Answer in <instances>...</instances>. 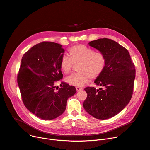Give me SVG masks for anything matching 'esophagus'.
Returning a JSON list of instances; mask_svg holds the SVG:
<instances>
[{
  "instance_id": "1",
  "label": "esophagus",
  "mask_w": 150,
  "mask_h": 150,
  "mask_svg": "<svg viewBox=\"0 0 150 150\" xmlns=\"http://www.w3.org/2000/svg\"><path fill=\"white\" fill-rule=\"evenodd\" d=\"M76 89L77 91H81V90H82V88L81 87H77L76 88Z\"/></svg>"
}]
</instances>
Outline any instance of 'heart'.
I'll list each match as a JSON object with an SVG mask.
<instances>
[{
	"label": "heart",
	"mask_w": 150,
	"mask_h": 150,
	"mask_svg": "<svg viewBox=\"0 0 150 150\" xmlns=\"http://www.w3.org/2000/svg\"><path fill=\"white\" fill-rule=\"evenodd\" d=\"M70 57L63 55L60 61V68L64 73L68 74L73 68L74 64L77 67L78 73L72 74L66 78V81L75 87H82L91 79L100 76L106 67L105 54L100 51L82 45L73 46L69 49Z\"/></svg>",
	"instance_id": "b5f03b06"
}]
</instances>
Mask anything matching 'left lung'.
<instances>
[{"instance_id":"left-lung-1","label":"left lung","mask_w":150,"mask_h":150,"mask_svg":"<svg viewBox=\"0 0 150 150\" xmlns=\"http://www.w3.org/2000/svg\"><path fill=\"white\" fill-rule=\"evenodd\" d=\"M89 45L106 57V67L95 81L101 88L88 87L83 102L85 111L93 117L105 120L122 111L129 103L134 90L135 68L127 50L109 38L91 41Z\"/></svg>"}]
</instances>
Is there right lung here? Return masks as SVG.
Listing matches in <instances>:
<instances>
[{
    "mask_svg": "<svg viewBox=\"0 0 150 150\" xmlns=\"http://www.w3.org/2000/svg\"><path fill=\"white\" fill-rule=\"evenodd\" d=\"M62 46L54 42H41L27 51L21 60L17 81L23 102L28 110L42 120L61 115L67 99L76 92L74 86L64 82L55 89V82L63 76L59 65L65 52Z\"/></svg>",
    "mask_w": 150,
    "mask_h": 150,
    "instance_id": "right-lung-1",
    "label": "right lung"
}]
</instances>
